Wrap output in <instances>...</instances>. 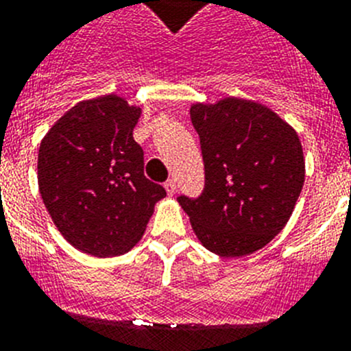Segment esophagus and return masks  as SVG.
I'll list each match as a JSON object with an SVG mask.
<instances>
[{
  "label": "esophagus",
  "instance_id": "obj_1",
  "mask_svg": "<svg viewBox=\"0 0 351 351\" xmlns=\"http://www.w3.org/2000/svg\"><path fill=\"white\" fill-rule=\"evenodd\" d=\"M164 187H166L167 196H173V194L176 193V182H175V180H167L166 184H164Z\"/></svg>",
  "mask_w": 351,
  "mask_h": 351
}]
</instances>
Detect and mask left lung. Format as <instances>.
<instances>
[{
    "mask_svg": "<svg viewBox=\"0 0 351 351\" xmlns=\"http://www.w3.org/2000/svg\"><path fill=\"white\" fill-rule=\"evenodd\" d=\"M205 162V191L178 197L203 247L240 258L265 247L293 213L306 180L298 134L254 100L191 106Z\"/></svg>",
    "mask_w": 351,
    "mask_h": 351,
    "instance_id": "1",
    "label": "left lung"
}]
</instances>
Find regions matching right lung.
Here are the masks:
<instances>
[{
  "instance_id": "1",
  "label": "right lung",
  "mask_w": 351,
  "mask_h": 351,
  "mask_svg": "<svg viewBox=\"0 0 351 351\" xmlns=\"http://www.w3.org/2000/svg\"><path fill=\"white\" fill-rule=\"evenodd\" d=\"M141 108L114 93L81 100L38 148V191L54 226L97 258L129 252L141 240L162 185L145 176L132 130Z\"/></svg>"
}]
</instances>
